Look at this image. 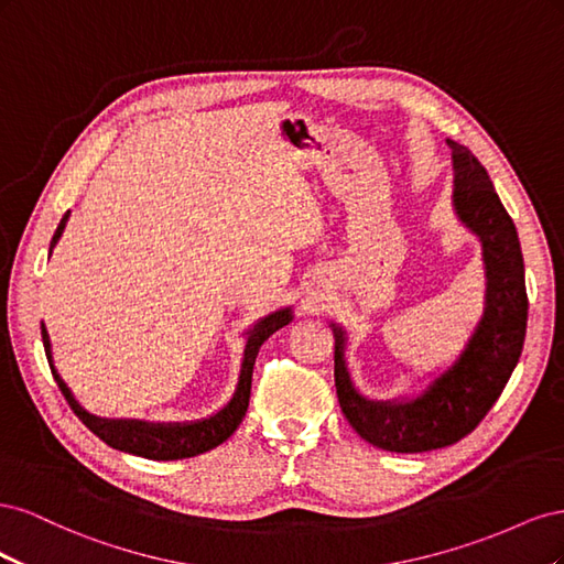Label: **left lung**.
I'll use <instances>...</instances> for the list:
<instances>
[{"mask_svg":"<svg viewBox=\"0 0 564 564\" xmlns=\"http://www.w3.org/2000/svg\"><path fill=\"white\" fill-rule=\"evenodd\" d=\"M454 160V212L482 242L485 313L458 360L412 400L377 402L355 390L346 367V334L334 327V381L340 412L369 445L419 454L449 447L480 423L513 373L527 332L524 263L513 218L487 169L466 145L447 141Z\"/></svg>","mask_w":564,"mask_h":564,"instance_id":"8db88e82","label":"left lung"}]
</instances>
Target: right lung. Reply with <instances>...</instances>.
Wrapping results in <instances>:
<instances>
[{"label": "right lung", "instance_id": "right-lung-1", "mask_svg": "<svg viewBox=\"0 0 564 564\" xmlns=\"http://www.w3.org/2000/svg\"><path fill=\"white\" fill-rule=\"evenodd\" d=\"M70 216L67 212L63 220L58 224L54 240H51V249L56 247L58 237L65 230V220ZM292 322V308H284L263 317L261 322L253 324V329L249 332L247 346H245V360H242V371H240V381H237V390L232 400L220 409L218 414L204 419V421H193V423H148V421H122V419H98L89 414L87 409H82L79 402L73 398L70 388L63 383L58 377V371L54 367V360H51V344H48V334L42 324V340H44V352L51 367V373L63 392V398L70 404L73 412L79 416V421L87 425V429L110 445L112 449L119 452H129L143 458L152 460H176V458H191L197 454L209 452L218 447L220 442H226L235 431L237 425L242 423L247 406H249V395H251V373H253V362L256 355H259V348L263 346V340L282 329L284 324Z\"/></svg>", "mask_w": 564, "mask_h": 564}]
</instances>
